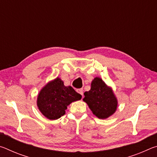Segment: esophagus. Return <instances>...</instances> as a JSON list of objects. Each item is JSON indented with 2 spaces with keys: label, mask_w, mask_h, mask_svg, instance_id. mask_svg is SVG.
I'll list each match as a JSON object with an SVG mask.
<instances>
[{
  "label": "esophagus",
  "mask_w": 157,
  "mask_h": 157,
  "mask_svg": "<svg viewBox=\"0 0 157 157\" xmlns=\"http://www.w3.org/2000/svg\"><path fill=\"white\" fill-rule=\"evenodd\" d=\"M77 91H78L79 94H80L82 97H83V89H79L77 90Z\"/></svg>",
  "instance_id": "1"
}]
</instances>
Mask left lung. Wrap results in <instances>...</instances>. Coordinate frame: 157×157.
I'll return each mask as SVG.
<instances>
[{"instance_id": "8db88e82", "label": "left lung", "mask_w": 157, "mask_h": 157, "mask_svg": "<svg viewBox=\"0 0 157 157\" xmlns=\"http://www.w3.org/2000/svg\"><path fill=\"white\" fill-rule=\"evenodd\" d=\"M84 95L83 101L98 118H108L116 112L118 107L117 98L112 88L99 77L93 79L91 89L85 92Z\"/></svg>"}]
</instances>
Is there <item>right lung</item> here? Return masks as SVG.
Returning <instances> with one entry per match:
<instances>
[{"label": "right lung", "instance_id": "add662e5", "mask_svg": "<svg viewBox=\"0 0 157 157\" xmlns=\"http://www.w3.org/2000/svg\"><path fill=\"white\" fill-rule=\"evenodd\" d=\"M82 95L71 86H66L59 78L50 81L39 91L36 105L39 110L49 120H57L63 116L68 106Z\"/></svg>", "mask_w": 157, "mask_h": 157}]
</instances>
